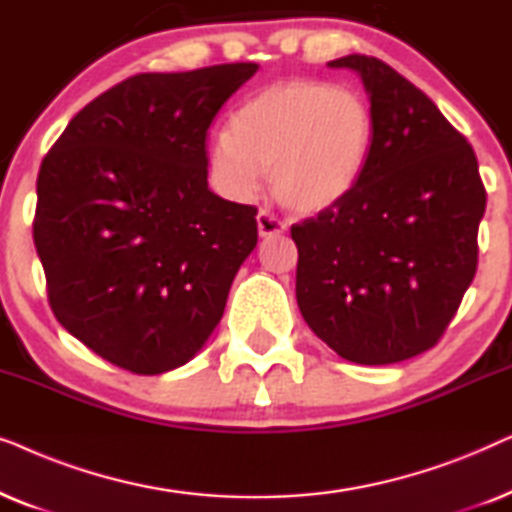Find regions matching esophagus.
<instances>
[{
  "label": "esophagus",
  "mask_w": 512,
  "mask_h": 512,
  "mask_svg": "<svg viewBox=\"0 0 512 512\" xmlns=\"http://www.w3.org/2000/svg\"><path fill=\"white\" fill-rule=\"evenodd\" d=\"M256 223H258V235L261 237H275V235H282L286 230L284 223L279 221L275 214L268 212V209H261V212H258Z\"/></svg>",
  "instance_id": "esophagus-1"
}]
</instances>
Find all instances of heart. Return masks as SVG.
<instances>
[{
    "label": "heart",
    "mask_w": 512,
    "mask_h": 512,
    "mask_svg": "<svg viewBox=\"0 0 512 512\" xmlns=\"http://www.w3.org/2000/svg\"><path fill=\"white\" fill-rule=\"evenodd\" d=\"M375 137L370 102L352 88L286 79L258 90L209 144L214 186L249 202L270 170L275 198L296 212L345 200L366 170Z\"/></svg>",
    "instance_id": "obj_1"
}]
</instances>
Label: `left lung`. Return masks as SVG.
I'll use <instances>...</instances> for the list:
<instances>
[{
	"label": "left lung",
	"instance_id": "8db88e82",
	"mask_svg": "<svg viewBox=\"0 0 512 512\" xmlns=\"http://www.w3.org/2000/svg\"><path fill=\"white\" fill-rule=\"evenodd\" d=\"M328 67L361 76L375 137L352 193L291 226L296 298L342 359L387 366L431 349L452 321L478 268L487 193L471 144L405 76L368 55Z\"/></svg>",
	"mask_w": 512,
	"mask_h": 512
}]
</instances>
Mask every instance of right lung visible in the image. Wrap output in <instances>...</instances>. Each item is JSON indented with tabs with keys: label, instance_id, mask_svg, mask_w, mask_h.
Wrapping results in <instances>:
<instances>
[{
	"label": "right lung",
	"instance_id": "1",
	"mask_svg": "<svg viewBox=\"0 0 512 512\" xmlns=\"http://www.w3.org/2000/svg\"><path fill=\"white\" fill-rule=\"evenodd\" d=\"M254 62L137 74L46 153L34 247L55 319L118 368L160 375L205 347L258 242L256 207L209 191L205 139Z\"/></svg>",
	"mask_w": 512,
	"mask_h": 512
}]
</instances>
